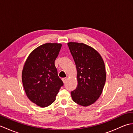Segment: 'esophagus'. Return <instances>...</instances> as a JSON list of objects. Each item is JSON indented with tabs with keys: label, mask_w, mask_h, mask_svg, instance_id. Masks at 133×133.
Returning <instances> with one entry per match:
<instances>
[{
	"label": "esophagus",
	"mask_w": 133,
	"mask_h": 133,
	"mask_svg": "<svg viewBox=\"0 0 133 133\" xmlns=\"http://www.w3.org/2000/svg\"><path fill=\"white\" fill-rule=\"evenodd\" d=\"M62 81H63V83H66L67 80V78H62Z\"/></svg>",
	"instance_id": "obj_1"
}]
</instances>
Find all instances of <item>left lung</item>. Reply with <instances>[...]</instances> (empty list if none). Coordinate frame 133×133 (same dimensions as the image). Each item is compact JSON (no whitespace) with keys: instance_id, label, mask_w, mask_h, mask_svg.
I'll return each instance as SVG.
<instances>
[{"instance_id":"obj_1","label":"left lung","mask_w":133,"mask_h":133,"mask_svg":"<svg viewBox=\"0 0 133 133\" xmlns=\"http://www.w3.org/2000/svg\"><path fill=\"white\" fill-rule=\"evenodd\" d=\"M67 44L77 70L78 85L71 92L72 99L79 105L88 106L99 98L105 84L104 62L97 51L85 44Z\"/></svg>"}]
</instances>
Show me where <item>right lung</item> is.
<instances>
[{
	"instance_id": "right-lung-1",
	"label": "right lung",
	"mask_w": 133,
	"mask_h": 133,
	"mask_svg": "<svg viewBox=\"0 0 133 133\" xmlns=\"http://www.w3.org/2000/svg\"><path fill=\"white\" fill-rule=\"evenodd\" d=\"M62 44L46 43L36 48L25 62L22 82L29 99L42 107L55 101L63 82L58 75L55 61Z\"/></svg>"
}]
</instances>
